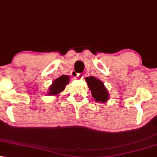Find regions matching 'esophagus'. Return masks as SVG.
Wrapping results in <instances>:
<instances>
[{
	"mask_svg": "<svg viewBox=\"0 0 157 157\" xmlns=\"http://www.w3.org/2000/svg\"><path fill=\"white\" fill-rule=\"evenodd\" d=\"M72 76L74 77V78H77V79H82L83 77L82 74H77V73H75V72L72 73Z\"/></svg>",
	"mask_w": 157,
	"mask_h": 157,
	"instance_id": "esophagus-1",
	"label": "esophagus"
}]
</instances>
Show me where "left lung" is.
<instances>
[{
  "label": "left lung",
  "instance_id": "obj_1",
  "mask_svg": "<svg viewBox=\"0 0 157 157\" xmlns=\"http://www.w3.org/2000/svg\"><path fill=\"white\" fill-rule=\"evenodd\" d=\"M95 101L100 103H106L109 99V93L105 87L104 83L96 77L90 76L85 78Z\"/></svg>",
  "mask_w": 157,
  "mask_h": 157
}]
</instances>
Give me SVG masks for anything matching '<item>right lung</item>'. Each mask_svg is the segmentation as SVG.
Wrapping results in <instances>:
<instances>
[{
	"instance_id": "add662e5",
	"label": "right lung",
	"mask_w": 157,
	"mask_h": 157,
	"mask_svg": "<svg viewBox=\"0 0 157 157\" xmlns=\"http://www.w3.org/2000/svg\"><path fill=\"white\" fill-rule=\"evenodd\" d=\"M69 79L70 78L68 75H61V77L56 79L49 87L48 94L53 96H59L64 90L67 85L69 83Z\"/></svg>"
}]
</instances>
